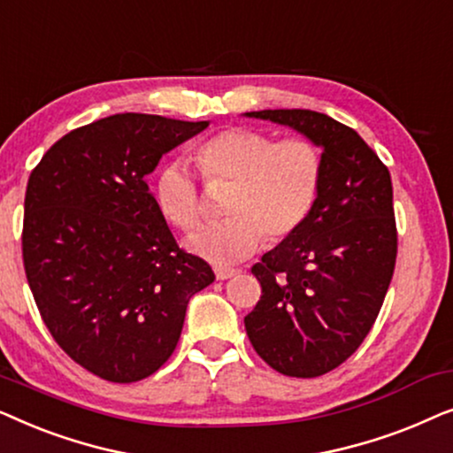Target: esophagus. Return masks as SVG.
<instances>
[{"mask_svg":"<svg viewBox=\"0 0 453 453\" xmlns=\"http://www.w3.org/2000/svg\"><path fill=\"white\" fill-rule=\"evenodd\" d=\"M214 274H216V278H219V280H226V278H231V276L237 274V270L228 268V265H216Z\"/></svg>","mask_w":453,"mask_h":453,"instance_id":"1","label":"esophagus"}]
</instances>
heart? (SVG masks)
<instances>
[{
  "mask_svg": "<svg viewBox=\"0 0 453 453\" xmlns=\"http://www.w3.org/2000/svg\"><path fill=\"white\" fill-rule=\"evenodd\" d=\"M203 181L231 188L226 220L189 237L188 247L212 264L250 257L265 237L282 243L305 225L319 197L324 158L307 138H282L251 127H226L196 148ZM154 202L179 231H194L203 219L202 189L181 163H169L154 179Z\"/></svg>",
  "mask_w": 453,
  "mask_h": 453,
  "instance_id": "b5f03b06",
  "label": "heart"
}]
</instances>
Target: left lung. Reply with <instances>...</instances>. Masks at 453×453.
Returning a JSON list of instances; mask_svg holds the SVG:
<instances>
[{
    "label": "left lung",
    "instance_id": "8db88e82",
    "mask_svg": "<svg viewBox=\"0 0 453 453\" xmlns=\"http://www.w3.org/2000/svg\"><path fill=\"white\" fill-rule=\"evenodd\" d=\"M245 115L293 127L324 148L315 208L251 268L262 296L245 315L250 342L272 369L319 377L367 338L392 282L398 256L392 177L355 129L318 111Z\"/></svg>",
    "mask_w": 453,
    "mask_h": 453
}]
</instances>
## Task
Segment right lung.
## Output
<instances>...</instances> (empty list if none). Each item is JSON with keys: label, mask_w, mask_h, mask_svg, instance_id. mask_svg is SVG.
<instances>
[{"label": "right lung", "mask_w": 453, "mask_h": 453, "mask_svg": "<svg viewBox=\"0 0 453 453\" xmlns=\"http://www.w3.org/2000/svg\"><path fill=\"white\" fill-rule=\"evenodd\" d=\"M206 127L117 113L72 129L30 173L28 287L55 342L101 380L132 383L163 367L189 299L214 282L208 262L177 245L144 181Z\"/></svg>", "instance_id": "1"}]
</instances>
